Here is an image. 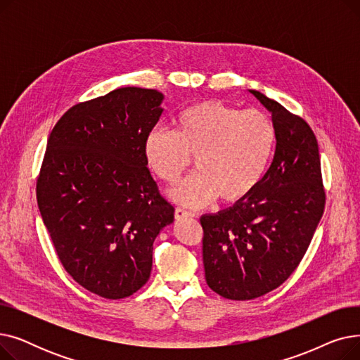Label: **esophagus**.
Instances as JSON below:
<instances>
[{
  "mask_svg": "<svg viewBox=\"0 0 360 360\" xmlns=\"http://www.w3.org/2000/svg\"><path fill=\"white\" fill-rule=\"evenodd\" d=\"M194 214H191L190 212H185L184 209H176L175 210V219L176 220H182V219H188V217H193Z\"/></svg>",
  "mask_w": 360,
  "mask_h": 360,
  "instance_id": "esophagus-1",
  "label": "esophagus"
}]
</instances>
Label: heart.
Masks as SVG:
<instances>
[{
  "label": "heart",
  "instance_id": "b5f03b06",
  "mask_svg": "<svg viewBox=\"0 0 360 360\" xmlns=\"http://www.w3.org/2000/svg\"><path fill=\"white\" fill-rule=\"evenodd\" d=\"M274 141V127L262 112H239L219 101H204L181 110L172 131H150L143 155L151 172L169 185L176 184L195 159L200 174L169 195L200 209L216 197L236 202L251 194L269 167Z\"/></svg>",
  "mask_w": 360,
  "mask_h": 360
}]
</instances>
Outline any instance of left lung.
I'll use <instances>...</instances> for the list:
<instances>
[{
	"instance_id": "left-lung-1",
	"label": "left lung",
	"mask_w": 360,
	"mask_h": 360,
	"mask_svg": "<svg viewBox=\"0 0 360 360\" xmlns=\"http://www.w3.org/2000/svg\"><path fill=\"white\" fill-rule=\"evenodd\" d=\"M250 93L271 113L273 162L251 194L200 219L205 281L232 300L259 297L289 278L326 205L318 143L309 125L261 91Z\"/></svg>"
}]
</instances>
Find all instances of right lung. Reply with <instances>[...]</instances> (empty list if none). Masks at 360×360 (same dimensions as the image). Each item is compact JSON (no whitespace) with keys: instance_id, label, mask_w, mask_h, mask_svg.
<instances>
[{"instance_id":"right-lung-1","label":"right lung","mask_w":360,"mask_h":360,"mask_svg":"<svg viewBox=\"0 0 360 360\" xmlns=\"http://www.w3.org/2000/svg\"><path fill=\"white\" fill-rule=\"evenodd\" d=\"M163 99L153 89L112 90L70 108L48 139L36 185L44 224L65 271L106 299L146 285L153 242L174 223L143 155Z\"/></svg>"}]
</instances>
